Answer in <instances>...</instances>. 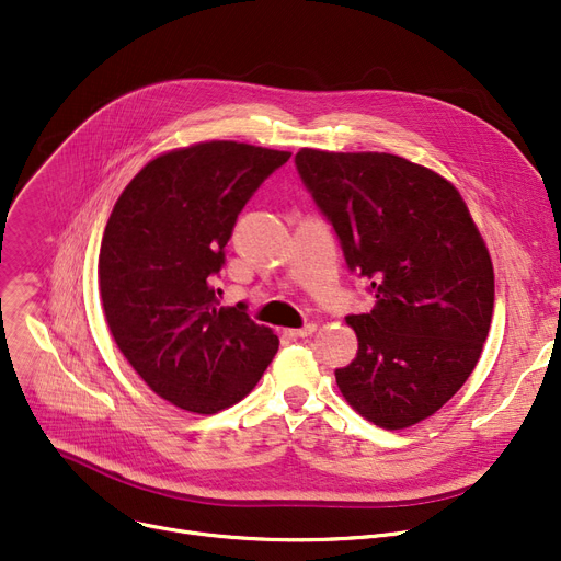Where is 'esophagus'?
Here are the masks:
<instances>
[{"instance_id":"obj_1","label":"esophagus","mask_w":561,"mask_h":561,"mask_svg":"<svg viewBox=\"0 0 561 561\" xmlns=\"http://www.w3.org/2000/svg\"><path fill=\"white\" fill-rule=\"evenodd\" d=\"M316 332V325H305L300 330H284V336L288 339H305V336H311Z\"/></svg>"}]
</instances>
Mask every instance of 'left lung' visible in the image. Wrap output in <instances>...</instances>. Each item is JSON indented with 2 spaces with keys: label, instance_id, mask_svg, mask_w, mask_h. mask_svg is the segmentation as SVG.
Here are the masks:
<instances>
[{
  "label": "left lung",
  "instance_id": "8db88e82",
  "mask_svg": "<svg viewBox=\"0 0 561 561\" xmlns=\"http://www.w3.org/2000/svg\"><path fill=\"white\" fill-rule=\"evenodd\" d=\"M296 163L375 296L345 318L359 350L334 373L339 391L381 430L416 425L480 362L493 313L482 233L453 182L404 157L302 147Z\"/></svg>",
  "mask_w": 561,
  "mask_h": 561
}]
</instances>
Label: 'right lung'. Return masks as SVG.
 <instances>
[{
    "label": "right lung",
    "mask_w": 561,
    "mask_h": 561,
    "mask_svg": "<svg viewBox=\"0 0 561 561\" xmlns=\"http://www.w3.org/2000/svg\"><path fill=\"white\" fill-rule=\"evenodd\" d=\"M290 152L204 140L145 163L117 197L100 248L111 336L157 396L193 414L241 402L279 347L277 334L220 307L214 275L245 202Z\"/></svg>",
    "instance_id": "add662e5"
}]
</instances>
